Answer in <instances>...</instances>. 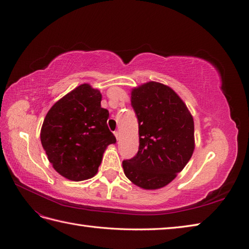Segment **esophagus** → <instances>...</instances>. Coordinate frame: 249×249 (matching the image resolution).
Here are the masks:
<instances>
[{
    "label": "esophagus",
    "mask_w": 249,
    "mask_h": 249,
    "mask_svg": "<svg viewBox=\"0 0 249 249\" xmlns=\"http://www.w3.org/2000/svg\"><path fill=\"white\" fill-rule=\"evenodd\" d=\"M114 135H115V137H116V139H117V140H119V136H120V134H119V132H118V131L114 132Z\"/></svg>",
    "instance_id": "esophagus-1"
}]
</instances>
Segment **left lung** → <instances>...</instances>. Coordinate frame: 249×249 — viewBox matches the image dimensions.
Wrapping results in <instances>:
<instances>
[{"label":"left lung","mask_w":249,"mask_h":249,"mask_svg":"<svg viewBox=\"0 0 249 249\" xmlns=\"http://www.w3.org/2000/svg\"><path fill=\"white\" fill-rule=\"evenodd\" d=\"M139 124L137 155L123 162L125 177L145 190L168 185L194 152V122L175 90L150 81L132 89Z\"/></svg>","instance_id":"obj_1"}]
</instances>
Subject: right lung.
I'll list each match as a JSON object with an SVG mask.
<instances>
[{
    "label": "right lung",
    "mask_w": 249,
    "mask_h": 249,
    "mask_svg": "<svg viewBox=\"0 0 249 249\" xmlns=\"http://www.w3.org/2000/svg\"><path fill=\"white\" fill-rule=\"evenodd\" d=\"M102 94L81 84L49 110L40 140L54 169L80 182L96 175L107 146L116 138L107 125L109 111L101 107Z\"/></svg>",
    "instance_id": "1"
}]
</instances>
